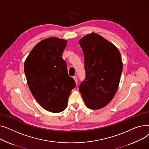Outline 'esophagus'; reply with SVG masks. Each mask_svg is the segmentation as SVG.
<instances>
[{
  "label": "esophagus",
  "instance_id": "1",
  "mask_svg": "<svg viewBox=\"0 0 149 149\" xmlns=\"http://www.w3.org/2000/svg\"><path fill=\"white\" fill-rule=\"evenodd\" d=\"M73 78H74V80H75V83H76V84H77V81H78V80H77V77L76 76H74Z\"/></svg>",
  "mask_w": 149,
  "mask_h": 149
}]
</instances>
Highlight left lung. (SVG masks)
<instances>
[{
    "instance_id": "obj_1",
    "label": "left lung",
    "mask_w": 149,
    "mask_h": 149,
    "mask_svg": "<svg viewBox=\"0 0 149 149\" xmlns=\"http://www.w3.org/2000/svg\"><path fill=\"white\" fill-rule=\"evenodd\" d=\"M84 57L86 79L79 91L89 109L105 107L114 97L123 70L118 48L101 36L92 33L79 40Z\"/></svg>"
}]
</instances>
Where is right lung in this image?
Here are the masks:
<instances>
[{
  "mask_svg": "<svg viewBox=\"0 0 149 149\" xmlns=\"http://www.w3.org/2000/svg\"><path fill=\"white\" fill-rule=\"evenodd\" d=\"M67 40L51 37L38 42L25 61L29 88L43 109L52 113L63 111L75 83L69 76L62 58Z\"/></svg>",
  "mask_w": 149,
  "mask_h": 149,
  "instance_id": "right-lung-1",
  "label": "right lung"
}]
</instances>
